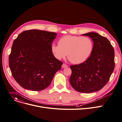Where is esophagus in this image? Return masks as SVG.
Returning a JSON list of instances; mask_svg holds the SVG:
<instances>
[{"instance_id": "34e87169", "label": "esophagus", "mask_w": 122, "mask_h": 122, "mask_svg": "<svg viewBox=\"0 0 122 122\" xmlns=\"http://www.w3.org/2000/svg\"><path fill=\"white\" fill-rule=\"evenodd\" d=\"M62 67V68H65L68 67V66L67 65V64H64H64H63Z\"/></svg>"}]
</instances>
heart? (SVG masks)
I'll list each match as a JSON object with an SVG mask.
<instances>
[{"instance_id": "1", "label": "heart", "mask_w": 122, "mask_h": 122, "mask_svg": "<svg viewBox=\"0 0 122 122\" xmlns=\"http://www.w3.org/2000/svg\"><path fill=\"white\" fill-rule=\"evenodd\" d=\"M93 48V42L90 38L71 35L62 37L58 41V45L51 46V51L57 59L65 58L68 53L69 60L75 64L86 61Z\"/></svg>"}]
</instances>
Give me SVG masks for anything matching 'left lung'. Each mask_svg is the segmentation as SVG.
<instances>
[{
	"instance_id": "8db88e82",
	"label": "left lung",
	"mask_w": 122,
	"mask_h": 122,
	"mask_svg": "<svg viewBox=\"0 0 122 122\" xmlns=\"http://www.w3.org/2000/svg\"><path fill=\"white\" fill-rule=\"evenodd\" d=\"M92 39V52L84 62L71 65V86L77 92L98 91L107 83L115 67L114 50L109 41L95 32L83 34Z\"/></svg>"
}]
</instances>
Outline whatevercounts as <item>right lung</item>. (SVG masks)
Returning <instances> with one entry per match:
<instances>
[{"instance_id":"right-lung-1","label":"right lung","mask_w":122,"mask_h":122,"mask_svg":"<svg viewBox=\"0 0 122 122\" xmlns=\"http://www.w3.org/2000/svg\"><path fill=\"white\" fill-rule=\"evenodd\" d=\"M55 32L32 29L24 31L14 41L9 57L12 75L24 89L41 91L52 81L63 62L51 51Z\"/></svg>"}]
</instances>
